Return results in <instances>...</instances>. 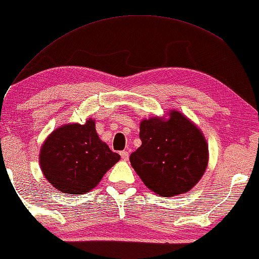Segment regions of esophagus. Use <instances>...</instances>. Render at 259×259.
Segmentation results:
<instances>
[{"instance_id": "esophagus-1", "label": "esophagus", "mask_w": 259, "mask_h": 259, "mask_svg": "<svg viewBox=\"0 0 259 259\" xmlns=\"http://www.w3.org/2000/svg\"><path fill=\"white\" fill-rule=\"evenodd\" d=\"M120 154H121L122 160H124V161H128V160H129V153H128V152L122 151V152H120Z\"/></svg>"}]
</instances>
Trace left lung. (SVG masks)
<instances>
[{"instance_id":"left-lung-1","label":"left lung","mask_w":259,"mask_h":259,"mask_svg":"<svg viewBox=\"0 0 259 259\" xmlns=\"http://www.w3.org/2000/svg\"><path fill=\"white\" fill-rule=\"evenodd\" d=\"M141 147L130 162L145 186L161 197L186 194L206 170L208 145L200 129L179 110L168 117L144 118Z\"/></svg>"}]
</instances>
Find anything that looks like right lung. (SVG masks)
<instances>
[{
    "mask_svg": "<svg viewBox=\"0 0 259 259\" xmlns=\"http://www.w3.org/2000/svg\"><path fill=\"white\" fill-rule=\"evenodd\" d=\"M120 154L99 138L96 121L69 123L55 129L40 149L39 162L47 181L59 191L83 195L93 190Z\"/></svg>",
    "mask_w": 259,
    "mask_h": 259,
    "instance_id": "right-lung-1",
    "label": "right lung"
}]
</instances>
